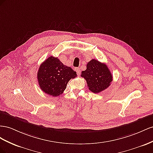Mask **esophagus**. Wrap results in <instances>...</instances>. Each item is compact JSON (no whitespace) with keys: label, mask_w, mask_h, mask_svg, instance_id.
Instances as JSON below:
<instances>
[{"label":"esophagus","mask_w":153,"mask_h":153,"mask_svg":"<svg viewBox=\"0 0 153 153\" xmlns=\"http://www.w3.org/2000/svg\"><path fill=\"white\" fill-rule=\"evenodd\" d=\"M76 72H77V74L78 76L79 75V74H81V70L79 69V68H76Z\"/></svg>","instance_id":"obj_1"}]
</instances>
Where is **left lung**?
I'll return each instance as SVG.
<instances>
[{
  "label": "left lung",
  "instance_id": "left-lung-1",
  "mask_svg": "<svg viewBox=\"0 0 153 153\" xmlns=\"http://www.w3.org/2000/svg\"><path fill=\"white\" fill-rule=\"evenodd\" d=\"M89 90L97 94L108 88L113 81V76L107 65L96 59H91L87 63L86 69L81 72Z\"/></svg>",
  "mask_w": 153,
  "mask_h": 153
}]
</instances>
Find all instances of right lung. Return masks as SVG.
<instances>
[{"mask_svg":"<svg viewBox=\"0 0 153 153\" xmlns=\"http://www.w3.org/2000/svg\"><path fill=\"white\" fill-rule=\"evenodd\" d=\"M76 76V72L53 56H50L41 64L37 74L41 90L54 97L62 94L70 79Z\"/></svg>","mask_w":153,"mask_h":153,"instance_id":"right-lung-1","label":"right lung"}]
</instances>
